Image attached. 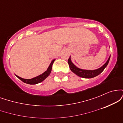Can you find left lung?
Returning <instances> with one entry per match:
<instances>
[{"instance_id":"obj_1","label":"left lung","mask_w":123,"mask_h":123,"mask_svg":"<svg viewBox=\"0 0 123 123\" xmlns=\"http://www.w3.org/2000/svg\"><path fill=\"white\" fill-rule=\"evenodd\" d=\"M110 56L108 60L107 61V62L105 64L103 65L102 67H101L100 68L96 70H84V69H81L78 68L76 66L74 65L73 63L72 62L71 60H70V57L68 59V62L70 70L73 72V73H75L76 75L79 76V77H83V78H87V79H90V78H92V77H95V76L99 75L100 73H101L103 72V70L105 69V68L106 67V66L108 65L109 61Z\"/></svg>"}]
</instances>
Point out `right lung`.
Masks as SVG:
<instances>
[{
	"label": "right lung",
	"instance_id": "add662e5",
	"mask_svg": "<svg viewBox=\"0 0 123 123\" xmlns=\"http://www.w3.org/2000/svg\"><path fill=\"white\" fill-rule=\"evenodd\" d=\"M55 60H54L53 61L51 62L50 63V66L48 68L47 70H46V72H44L43 73H42V74L40 75L37 76V77H35L34 78H32L31 79H22L21 77H19V76H17V77H18L19 79H20L21 81H23L24 83H26V84H37V83H39L42 81H43L46 78H47L48 76H49V74H50L51 72V69H52V66H53V64Z\"/></svg>",
	"mask_w": 123,
	"mask_h": 123
}]
</instances>
